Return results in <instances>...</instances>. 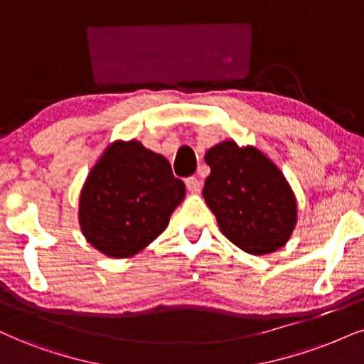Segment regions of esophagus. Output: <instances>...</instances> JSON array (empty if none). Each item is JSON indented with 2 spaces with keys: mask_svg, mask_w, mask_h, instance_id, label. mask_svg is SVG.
Listing matches in <instances>:
<instances>
[{
  "mask_svg": "<svg viewBox=\"0 0 364 364\" xmlns=\"http://www.w3.org/2000/svg\"><path fill=\"white\" fill-rule=\"evenodd\" d=\"M186 186H187V191L192 192V194H199L200 189H203V182H200L197 177L186 178Z\"/></svg>",
  "mask_w": 364,
  "mask_h": 364,
  "instance_id": "1",
  "label": "esophagus"
}]
</instances>
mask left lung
Returning <instances> with one entry per match:
<instances>
[{
    "label": "left lung",
    "instance_id": "obj_1",
    "mask_svg": "<svg viewBox=\"0 0 364 364\" xmlns=\"http://www.w3.org/2000/svg\"><path fill=\"white\" fill-rule=\"evenodd\" d=\"M203 197L223 235L250 255L282 248L297 223V203L284 173L255 146L223 141L205 154Z\"/></svg>",
    "mask_w": 364,
    "mask_h": 364
}]
</instances>
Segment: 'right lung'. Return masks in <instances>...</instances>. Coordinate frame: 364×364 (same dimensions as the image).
I'll use <instances>...</instances> for the list:
<instances>
[{
    "label": "right lung",
    "instance_id": "obj_1",
    "mask_svg": "<svg viewBox=\"0 0 364 364\" xmlns=\"http://www.w3.org/2000/svg\"><path fill=\"white\" fill-rule=\"evenodd\" d=\"M183 197L186 186L165 156L136 140L114 141L80 192V230L106 257H133L165 231Z\"/></svg>",
    "mask_w": 364,
    "mask_h": 364
}]
</instances>
